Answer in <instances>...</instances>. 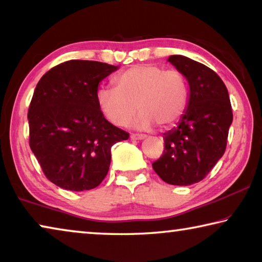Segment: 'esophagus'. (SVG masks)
Returning <instances> with one entry per match:
<instances>
[{
  "mask_svg": "<svg viewBox=\"0 0 262 262\" xmlns=\"http://www.w3.org/2000/svg\"><path fill=\"white\" fill-rule=\"evenodd\" d=\"M132 140L134 141H141V140H144L145 139V135H139V134H133L130 136Z\"/></svg>",
  "mask_w": 262,
  "mask_h": 262,
  "instance_id": "1",
  "label": "esophagus"
}]
</instances>
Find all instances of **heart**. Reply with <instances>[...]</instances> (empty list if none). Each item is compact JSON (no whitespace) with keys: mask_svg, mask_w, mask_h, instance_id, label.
<instances>
[{"mask_svg":"<svg viewBox=\"0 0 262 262\" xmlns=\"http://www.w3.org/2000/svg\"><path fill=\"white\" fill-rule=\"evenodd\" d=\"M188 83L176 69L165 70L156 64H136L114 79V89L97 94V105L112 125L127 127L134 122L139 130H151L156 125L168 128L183 117L188 103Z\"/></svg>","mask_w":262,"mask_h":262,"instance_id":"heart-1","label":"heart"}]
</instances>
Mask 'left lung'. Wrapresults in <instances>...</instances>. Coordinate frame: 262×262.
Masks as SVG:
<instances>
[{"instance_id":"8db88e82","label":"left lung","mask_w":262,"mask_h":262,"mask_svg":"<svg viewBox=\"0 0 262 262\" xmlns=\"http://www.w3.org/2000/svg\"><path fill=\"white\" fill-rule=\"evenodd\" d=\"M167 61L187 79L189 96L178 126L164 133L165 149L152 167L165 183L188 186L201 181L223 156L232 108L228 89L214 70L184 55Z\"/></svg>"}]
</instances>
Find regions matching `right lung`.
<instances>
[{
	"label": "right lung",
	"mask_w": 262,
	"mask_h": 262,
	"mask_svg": "<svg viewBox=\"0 0 262 262\" xmlns=\"http://www.w3.org/2000/svg\"><path fill=\"white\" fill-rule=\"evenodd\" d=\"M118 69L70 60L35 86L28 114L30 147L47 179L61 188L97 187L108 172L112 145L129 137L106 120L96 99L100 82Z\"/></svg>",
	"instance_id": "right-lung-1"
}]
</instances>
